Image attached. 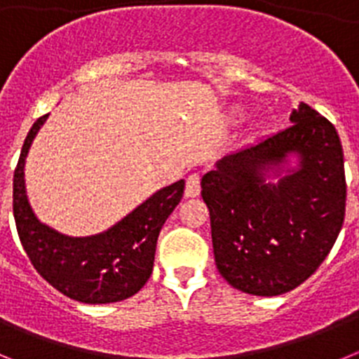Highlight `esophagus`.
Returning a JSON list of instances; mask_svg holds the SVG:
<instances>
[{"label":"esophagus","mask_w":359,"mask_h":359,"mask_svg":"<svg viewBox=\"0 0 359 359\" xmlns=\"http://www.w3.org/2000/svg\"><path fill=\"white\" fill-rule=\"evenodd\" d=\"M199 192H201V177H199V174H190L187 177L185 196L187 198H198Z\"/></svg>","instance_id":"obj_1"}]
</instances>
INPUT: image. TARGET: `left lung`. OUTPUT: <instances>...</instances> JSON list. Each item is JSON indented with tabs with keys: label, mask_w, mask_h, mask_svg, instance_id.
<instances>
[{
	"label": "left lung",
	"mask_w": 359,
	"mask_h": 359,
	"mask_svg": "<svg viewBox=\"0 0 359 359\" xmlns=\"http://www.w3.org/2000/svg\"><path fill=\"white\" fill-rule=\"evenodd\" d=\"M290 128L231 152L201 180L215 266L243 293L277 297L300 286L329 255L345 217L344 151L334 126L300 102ZM290 154L299 169L277 184Z\"/></svg>",
	"instance_id": "left-lung-1"
}]
</instances>
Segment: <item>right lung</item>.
<instances>
[{"label": "right lung", "instance_id": "right-lung-1", "mask_svg": "<svg viewBox=\"0 0 359 359\" xmlns=\"http://www.w3.org/2000/svg\"><path fill=\"white\" fill-rule=\"evenodd\" d=\"M48 115L28 131L14 170V219L28 259L44 280L66 297L84 304H111L144 287L154 266L160 230L185 190V182L158 190L128 217L104 233L68 237L36 217L25 190V158Z\"/></svg>", "mask_w": 359, "mask_h": 359}]
</instances>
